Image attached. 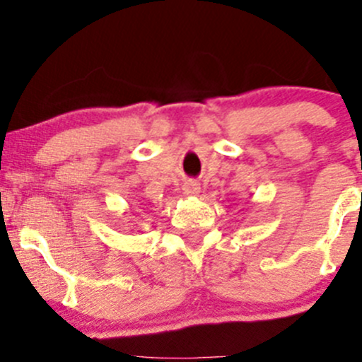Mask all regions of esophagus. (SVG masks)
Instances as JSON below:
<instances>
[{
    "label": "esophagus",
    "instance_id": "obj_1",
    "mask_svg": "<svg viewBox=\"0 0 362 362\" xmlns=\"http://www.w3.org/2000/svg\"><path fill=\"white\" fill-rule=\"evenodd\" d=\"M182 192H184V196H196L199 194V184L194 180H187L184 184V187H182Z\"/></svg>",
    "mask_w": 362,
    "mask_h": 362
}]
</instances>
